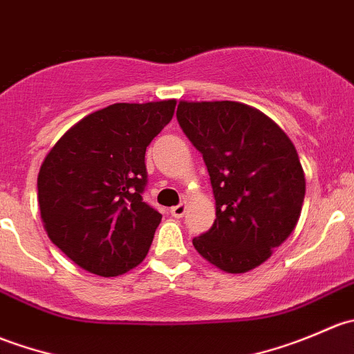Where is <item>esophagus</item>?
I'll list each match as a JSON object with an SVG mask.
<instances>
[{
	"mask_svg": "<svg viewBox=\"0 0 354 354\" xmlns=\"http://www.w3.org/2000/svg\"><path fill=\"white\" fill-rule=\"evenodd\" d=\"M187 212V203H180V205L171 207V216L173 217H183Z\"/></svg>",
	"mask_w": 354,
	"mask_h": 354,
	"instance_id": "34e87169",
	"label": "esophagus"
}]
</instances>
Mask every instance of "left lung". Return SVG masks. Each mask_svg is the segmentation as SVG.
<instances>
[{
    "instance_id": "1",
    "label": "left lung",
    "mask_w": 354,
    "mask_h": 354,
    "mask_svg": "<svg viewBox=\"0 0 354 354\" xmlns=\"http://www.w3.org/2000/svg\"><path fill=\"white\" fill-rule=\"evenodd\" d=\"M178 123L202 154L216 221L194 238L217 269L243 274L266 262L295 231L305 173L289 137L262 111L234 101H180Z\"/></svg>"
}]
</instances>
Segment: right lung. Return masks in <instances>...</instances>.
<instances>
[{
  "mask_svg": "<svg viewBox=\"0 0 354 354\" xmlns=\"http://www.w3.org/2000/svg\"><path fill=\"white\" fill-rule=\"evenodd\" d=\"M174 108V99L111 104L75 123L44 157L41 219L49 240L82 269L120 276L147 255L162 216L142 200L145 149Z\"/></svg>",
  "mask_w": 354,
  "mask_h": 354,
  "instance_id": "1",
  "label": "right lung"
}]
</instances>
